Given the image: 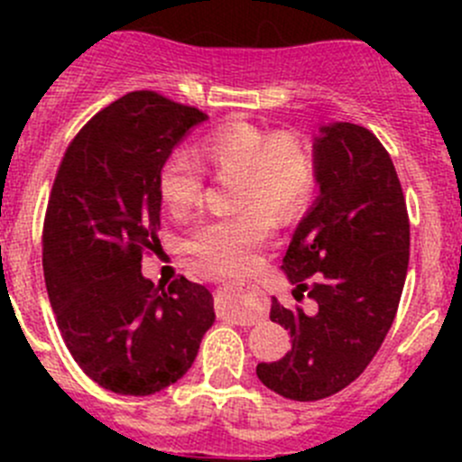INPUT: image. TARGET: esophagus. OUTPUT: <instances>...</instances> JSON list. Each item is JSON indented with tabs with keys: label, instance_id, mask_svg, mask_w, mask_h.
Instances as JSON below:
<instances>
[{
	"label": "esophagus",
	"instance_id": "1",
	"mask_svg": "<svg viewBox=\"0 0 462 462\" xmlns=\"http://www.w3.org/2000/svg\"><path fill=\"white\" fill-rule=\"evenodd\" d=\"M250 288H254V286H248V291ZM265 318V309H244V310H236L235 313V319L236 321H241V324H257V321H261Z\"/></svg>",
	"mask_w": 462,
	"mask_h": 462
}]
</instances>
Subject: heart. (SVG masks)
I'll return each mask as SVG.
<instances>
[{
	"label": "heart",
	"mask_w": 462,
	"mask_h": 462,
	"mask_svg": "<svg viewBox=\"0 0 462 462\" xmlns=\"http://www.w3.org/2000/svg\"><path fill=\"white\" fill-rule=\"evenodd\" d=\"M197 156L214 171L235 174L232 203L244 209L197 223L185 239V250L205 270L236 273L268 239L270 212L291 217L306 203L315 180L313 156L292 134L268 138L263 129L245 123L205 136ZM158 192L170 214H188L203 192L201 165L188 153H171L158 174Z\"/></svg>",
	"instance_id": "b5f03b06"
}]
</instances>
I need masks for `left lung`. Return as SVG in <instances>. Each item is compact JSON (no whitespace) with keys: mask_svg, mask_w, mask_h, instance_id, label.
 I'll use <instances>...</instances> for the list:
<instances>
[{"mask_svg":"<svg viewBox=\"0 0 462 462\" xmlns=\"http://www.w3.org/2000/svg\"><path fill=\"white\" fill-rule=\"evenodd\" d=\"M319 197L301 217L282 270L318 310H288L273 297L270 319L292 348L257 365V377L297 402L328 398L374 360L384 342L409 268V217L391 156L369 129L328 123L313 141ZM316 277L313 287L303 282Z\"/></svg>","mask_w":462,"mask_h":462,"instance_id":"8db88e82","label":"left lung"}]
</instances>
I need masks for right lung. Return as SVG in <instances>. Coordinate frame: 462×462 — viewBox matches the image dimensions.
Returning <instances> with one entry per match:
<instances>
[{
	"label": "right lung",
	"mask_w": 462,
	"mask_h": 462,
	"mask_svg": "<svg viewBox=\"0 0 462 462\" xmlns=\"http://www.w3.org/2000/svg\"><path fill=\"white\" fill-rule=\"evenodd\" d=\"M205 120L158 93H127L80 129L55 176L46 291L73 360L114 393L152 395L180 380L217 318L201 283L153 288L141 273L144 250L161 245L162 162Z\"/></svg>",
	"instance_id": "right-lung-1"
}]
</instances>
